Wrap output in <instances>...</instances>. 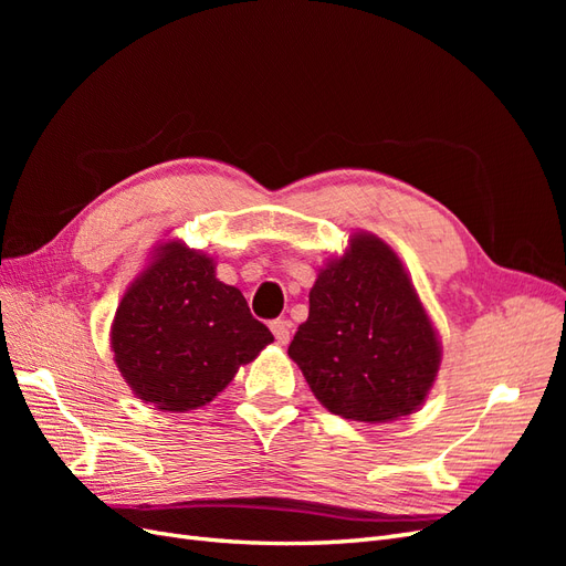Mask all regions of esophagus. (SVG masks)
<instances>
[{
  "label": "esophagus",
  "instance_id": "obj_1",
  "mask_svg": "<svg viewBox=\"0 0 566 566\" xmlns=\"http://www.w3.org/2000/svg\"><path fill=\"white\" fill-rule=\"evenodd\" d=\"M271 333H273V337H276L279 345H287L290 333H293V325H290V321H285V318H276V321H271Z\"/></svg>",
  "mask_w": 566,
  "mask_h": 566
}]
</instances>
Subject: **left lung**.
Listing matches in <instances>:
<instances>
[{"label": "left lung", "mask_w": 566, "mask_h": 566, "mask_svg": "<svg viewBox=\"0 0 566 566\" xmlns=\"http://www.w3.org/2000/svg\"><path fill=\"white\" fill-rule=\"evenodd\" d=\"M287 354L331 413L370 424L413 413L441 358L401 260L368 233L318 273Z\"/></svg>", "instance_id": "1"}]
</instances>
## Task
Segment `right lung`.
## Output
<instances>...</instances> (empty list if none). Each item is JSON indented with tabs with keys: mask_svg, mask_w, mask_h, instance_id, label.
Segmentation results:
<instances>
[{
	"mask_svg": "<svg viewBox=\"0 0 566 566\" xmlns=\"http://www.w3.org/2000/svg\"><path fill=\"white\" fill-rule=\"evenodd\" d=\"M269 342L241 290L217 281L210 256L181 243H167L132 283L111 333L136 397L177 413L212 401Z\"/></svg>",
	"mask_w": 566,
	"mask_h": 566,
	"instance_id": "obj_1",
	"label": "right lung"
}]
</instances>
